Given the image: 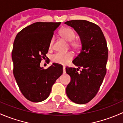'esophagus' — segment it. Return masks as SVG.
Wrapping results in <instances>:
<instances>
[{
    "instance_id": "34e87169",
    "label": "esophagus",
    "mask_w": 123,
    "mask_h": 123,
    "mask_svg": "<svg viewBox=\"0 0 123 123\" xmlns=\"http://www.w3.org/2000/svg\"><path fill=\"white\" fill-rule=\"evenodd\" d=\"M63 73H66V69H65V67H64V66H63Z\"/></svg>"
}]
</instances>
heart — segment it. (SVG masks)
Instances as JSON below:
<instances>
[{
  "label": "heart",
  "mask_w": 123,
  "mask_h": 123,
  "mask_svg": "<svg viewBox=\"0 0 123 123\" xmlns=\"http://www.w3.org/2000/svg\"><path fill=\"white\" fill-rule=\"evenodd\" d=\"M60 35L62 37L67 41H69V45L74 50H79L80 49L82 46V43L79 40L74 39L76 34L74 31L72 29L68 27H65L62 28L60 31ZM53 44V38L50 40V43H49V48H51ZM73 57V53L66 52V53H56L53 54L51 57V60L54 63H57V64H68Z\"/></svg>",
  "instance_id": "heart-1"
}]
</instances>
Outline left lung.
I'll list each match as a JSON object with an SVG mask.
<instances>
[{
  "label": "left lung",
  "instance_id": "1",
  "mask_svg": "<svg viewBox=\"0 0 123 123\" xmlns=\"http://www.w3.org/2000/svg\"><path fill=\"white\" fill-rule=\"evenodd\" d=\"M64 24L74 28L82 43L80 53L72 62L78 68H66L71 78L66 93L74 103L84 104L95 97L107 72V41L97 24L86 20H72ZM80 68L82 71L78 72Z\"/></svg>",
  "mask_w": 123,
  "mask_h": 123
}]
</instances>
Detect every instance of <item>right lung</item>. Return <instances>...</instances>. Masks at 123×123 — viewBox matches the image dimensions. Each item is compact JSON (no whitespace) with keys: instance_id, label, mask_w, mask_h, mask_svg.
Wrapping results in <instances>:
<instances>
[{"instance_id":"right-lung-1","label":"right lung","mask_w":123,"mask_h":123,"mask_svg":"<svg viewBox=\"0 0 123 123\" xmlns=\"http://www.w3.org/2000/svg\"><path fill=\"white\" fill-rule=\"evenodd\" d=\"M61 22L34 23L16 35L12 52L13 75L22 95L29 101L38 102L50 95L51 88L63 73V66L53 63L46 69L40 67L47 57L49 43Z\"/></svg>"}]
</instances>
